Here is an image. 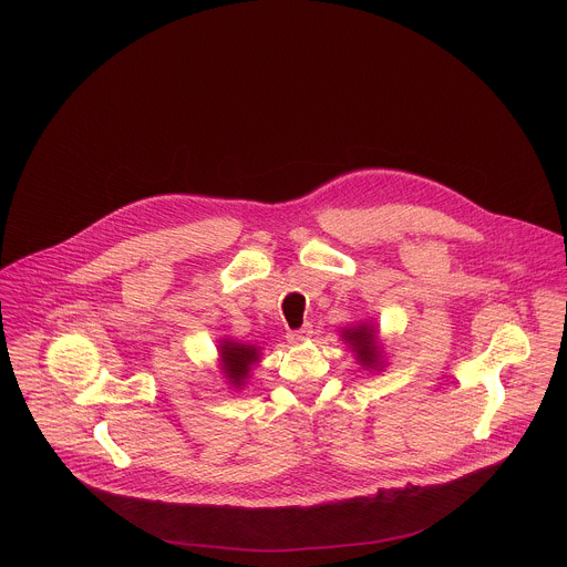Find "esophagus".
<instances>
[{"label":"esophagus","mask_w":567,"mask_h":567,"mask_svg":"<svg viewBox=\"0 0 567 567\" xmlns=\"http://www.w3.org/2000/svg\"><path fill=\"white\" fill-rule=\"evenodd\" d=\"M312 336V324H303L301 329H295V331H288V342H292V344H299V342H303V340H308Z\"/></svg>","instance_id":"1"}]
</instances>
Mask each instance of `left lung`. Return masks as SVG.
Wrapping results in <instances>:
<instances>
[{"label": "left lung", "instance_id": "1", "mask_svg": "<svg viewBox=\"0 0 567 567\" xmlns=\"http://www.w3.org/2000/svg\"><path fill=\"white\" fill-rule=\"evenodd\" d=\"M342 342L351 349L355 355V362L371 373H380L386 367V355H384V344L380 340L378 324L373 321H360L351 327L340 329Z\"/></svg>", "mask_w": 567, "mask_h": 567}]
</instances>
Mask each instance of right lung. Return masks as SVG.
<instances>
[{"instance_id": "right-lung-1", "label": "right lung", "mask_w": 567, "mask_h": 567, "mask_svg": "<svg viewBox=\"0 0 567 567\" xmlns=\"http://www.w3.org/2000/svg\"><path fill=\"white\" fill-rule=\"evenodd\" d=\"M261 360V347L240 342L234 338L218 340V367L223 378L227 380V386L234 391H243L250 380L252 369Z\"/></svg>"}]
</instances>
